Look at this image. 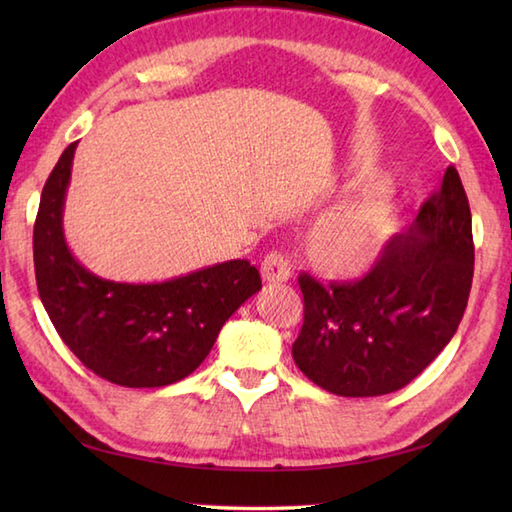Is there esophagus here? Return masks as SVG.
Masks as SVG:
<instances>
[{"mask_svg":"<svg viewBox=\"0 0 512 512\" xmlns=\"http://www.w3.org/2000/svg\"><path fill=\"white\" fill-rule=\"evenodd\" d=\"M290 262L286 255L277 253V250H273V253H268L264 257L262 262V277L264 281H268V284H284V281L290 279Z\"/></svg>","mask_w":512,"mask_h":512,"instance_id":"obj_1","label":"esophagus"}]
</instances>
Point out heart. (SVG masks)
Listing matches in <instances>:
<instances>
[{
	"mask_svg": "<svg viewBox=\"0 0 512 512\" xmlns=\"http://www.w3.org/2000/svg\"><path fill=\"white\" fill-rule=\"evenodd\" d=\"M394 228V215L380 193L345 202L321 215L308 233V259L334 279L365 277L378 262Z\"/></svg>",
	"mask_w": 512,
	"mask_h": 512,
	"instance_id": "b5f03b06",
	"label": "heart"
}]
</instances>
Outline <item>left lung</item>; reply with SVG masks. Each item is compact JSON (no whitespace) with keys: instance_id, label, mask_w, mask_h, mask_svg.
I'll use <instances>...</instances> for the list:
<instances>
[{"instance_id":"obj_1","label":"left lung","mask_w":512,"mask_h":512,"mask_svg":"<svg viewBox=\"0 0 512 512\" xmlns=\"http://www.w3.org/2000/svg\"><path fill=\"white\" fill-rule=\"evenodd\" d=\"M471 209L455 167L407 233L358 281L299 277L303 328L292 358L314 385L345 398L409 385L453 339L473 281Z\"/></svg>"}]
</instances>
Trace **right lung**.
Instances as JSON below:
<instances>
[{
	"mask_svg": "<svg viewBox=\"0 0 512 512\" xmlns=\"http://www.w3.org/2000/svg\"><path fill=\"white\" fill-rule=\"evenodd\" d=\"M76 143L41 191L32 235L43 308L63 343L96 376L123 387H165L209 356L222 325L262 290L259 270L231 259L156 284L90 273L65 242L63 206Z\"/></svg>",
	"mask_w": 512,
	"mask_h": 512,
	"instance_id": "right-lung-1",
	"label": "right lung"
}]
</instances>
